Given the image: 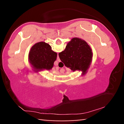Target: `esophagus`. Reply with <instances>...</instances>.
<instances>
[{
  "mask_svg": "<svg viewBox=\"0 0 124 124\" xmlns=\"http://www.w3.org/2000/svg\"><path fill=\"white\" fill-rule=\"evenodd\" d=\"M57 61L58 62H60L61 61V60H60V58H59V56H58V55H57Z\"/></svg>",
  "mask_w": 124,
  "mask_h": 124,
  "instance_id": "obj_1",
  "label": "esophagus"
}]
</instances>
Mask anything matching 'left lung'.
Masks as SVG:
<instances>
[{
    "instance_id": "8db88e82",
    "label": "left lung",
    "mask_w": 124,
    "mask_h": 124,
    "mask_svg": "<svg viewBox=\"0 0 124 124\" xmlns=\"http://www.w3.org/2000/svg\"><path fill=\"white\" fill-rule=\"evenodd\" d=\"M57 54L51 50V47L44 41L33 46L28 54L30 63L36 72L44 70H50L54 66Z\"/></svg>"
}]
</instances>
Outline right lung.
Listing matches in <instances>:
<instances>
[{"mask_svg":"<svg viewBox=\"0 0 124 124\" xmlns=\"http://www.w3.org/2000/svg\"><path fill=\"white\" fill-rule=\"evenodd\" d=\"M92 50L84 40L74 38L67 44L63 51L58 54L61 61L73 71L80 70L84 75L87 72L92 59Z\"/></svg>","mask_w":124,"mask_h":124,"instance_id":"obj_1","label":"right lung"}]
</instances>
